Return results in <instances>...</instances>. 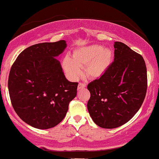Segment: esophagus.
Wrapping results in <instances>:
<instances>
[{
  "label": "esophagus",
  "instance_id": "obj_1",
  "mask_svg": "<svg viewBox=\"0 0 159 159\" xmlns=\"http://www.w3.org/2000/svg\"><path fill=\"white\" fill-rule=\"evenodd\" d=\"M85 87H86V84L81 83V82H80V83L78 84V90H81V89L85 88Z\"/></svg>",
  "mask_w": 159,
  "mask_h": 159
}]
</instances>
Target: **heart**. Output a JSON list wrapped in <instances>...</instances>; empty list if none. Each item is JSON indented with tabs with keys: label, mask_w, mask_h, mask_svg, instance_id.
Masks as SVG:
<instances>
[{
	"label": "heart",
	"mask_w": 159,
	"mask_h": 159,
	"mask_svg": "<svg viewBox=\"0 0 159 159\" xmlns=\"http://www.w3.org/2000/svg\"><path fill=\"white\" fill-rule=\"evenodd\" d=\"M112 59L113 52L110 48L92 45L75 49L72 53V58L66 57L63 61V68L69 77L75 79L81 73V68L85 67L87 77L95 79L106 72Z\"/></svg>",
	"instance_id": "heart-1"
}]
</instances>
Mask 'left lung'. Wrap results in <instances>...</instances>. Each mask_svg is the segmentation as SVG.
<instances>
[{"instance_id": "obj_1", "label": "left lung", "mask_w": 159, "mask_h": 159, "mask_svg": "<svg viewBox=\"0 0 159 159\" xmlns=\"http://www.w3.org/2000/svg\"><path fill=\"white\" fill-rule=\"evenodd\" d=\"M114 47V61L101 77L87 85L89 114L104 129L129 122L141 107L147 90L143 57L120 42H115Z\"/></svg>"}]
</instances>
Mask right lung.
<instances>
[{"label": "right lung", "mask_w": 159, "mask_h": 159, "mask_svg": "<svg viewBox=\"0 0 159 159\" xmlns=\"http://www.w3.org/2000/svg\"><path fill=\"white\" fill-rule=\"evenodd\" d=\"M66 47L65 40L28 47L10 69L8 89L12 107L24 122L39 129L54 127L64 119L77 94L56 59Z\"/></svg>", "instance_id": "add662e5"}]
</instances>
